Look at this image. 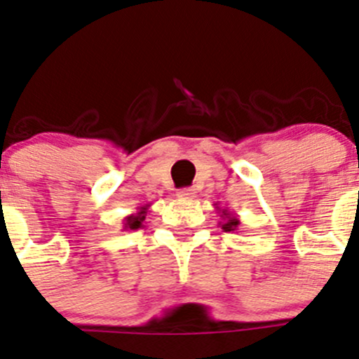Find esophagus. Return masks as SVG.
Instances as JSON below:
<instances>
[{
	"instance_id": "obj_1",
	"label": "esophagus",
	"mask_w": 359,
	"mask_h": 359,
	"mask_svg": "<svg viewBox=\"0 0 359 359\" xmlns=\"http://www.w3.org/2000/svg\"><path fill=\"white\" fill-rule=\"evenodd\" d=\"M177 196L182 200H189L195 196V189H191V187H184V189H179L177 191Z\"/></svg>"
}]
</instances>
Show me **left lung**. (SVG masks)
<instances>
[{
    "label": "left lung",
    "instance_id": "obj_1",
    "mask_svg": "<svg viewBox=\"0 0 359 359\" xmlns=\"http://www.w3.org/2000/svg\"><path fill=\"white\" fill-rule=\"evenodd\" d=\"M216 210H219V217H221L219 225H221V229L225 230V232H236V230L239 229L241 221H239V217L232 212V210L221 209V207H216Z\"/></svg>",
    "mask_w": 359,
    "mask_h": 359
}]
</instances>
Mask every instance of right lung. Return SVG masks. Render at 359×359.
<instances>
[{
	"label": "right lung",
	"mask_w": 359,
	"mask_h": 359,
	"mask_svg": "<svg viewBox=\"0 0 359 359\" xmlns=\"http://www.w3.org/2000/svg\"><path fill=\"white\" fill-rule=\"evenodd\" d=\"M150 210V203H145V205L142 207H136V212L129 214V216L123 217V230H138L142 229V226H145L143 223H145V217L147 214H149Z\"/></svg>",
	"instance_id": "obj_1"
}]
</instances>
